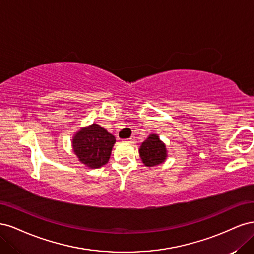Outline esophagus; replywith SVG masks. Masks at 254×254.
Returning a JSON list of instances; mask_svg holds the SVG:
<instances>
[{"label":"esophagus","mask_w":254,"mask_h":254,"mask_svg":"<svg viewBox=\"0 0 254 254\" xmlns=\"http://www.w3.org/2000/svg\"><path fill=\"white\" fill-rule=\"evenodd\" d=\"M134 140V137L133 136H131L130 137V139H127V140H125V141H127V142H131V141H133Z\"/></svg>","instance_id":"1"}]
</instances>
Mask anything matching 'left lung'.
<instances>
[{
  "mask_svg": "<svg viewBox=\"0 0 254 254\" xmlns=\"http://www.w3.org/2000/svg\"><path fill=\"white\" fill-rule=\"evenodd\" d=\"M140 156L146 166H156L164 162L166 159L165 145L160 141L157 134H150L147 140L142 143Z\"/></svg>",
  "mask_w": 254,
  "mask_h": 254,
  "instance_id": "8db88e82",
  "label": "left lung"
}]
</instances>
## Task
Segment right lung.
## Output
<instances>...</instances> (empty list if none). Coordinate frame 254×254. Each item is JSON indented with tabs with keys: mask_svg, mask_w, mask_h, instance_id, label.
<instances>
[{
	"mask_svg": "<svg viewBox=\"0 0 254 254\" xmlns=\"http://www.w3.org/2000/svg\"><path fill=\"white\" fill-rule=\"evenodd\" d=\"M115 137L97 124L81 129L73 139L75 155L84 165L97 168L109 161Z\"/></svg>",
	"mask_w": 254,
	"mask_h": 254,
	"instance_id": "right-lung-1",
	"label": "right lung"
}]
</instances>
